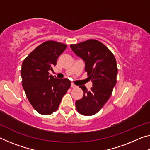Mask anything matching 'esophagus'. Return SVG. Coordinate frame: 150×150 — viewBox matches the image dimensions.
I'll return each mask as SVG.
<instances>
[{
	"mask_svg": "<svg viewBox=\"0 0 150 150\" xmlns=\"http://www.w3.org/2000/svg\"><path fill=\"white\" fill-rule=\"evenodd\" d=\"M71 87L72 88H76V87H77V86L73 84V83H71Z\"/></svg>",
	"mask_w": 150,
	"mask_h": 150,
	"instance_id": "obj_1",
	"label": "esophagus"
}]
</instances>
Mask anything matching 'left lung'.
I'll return each instance as SVG.
<instances>
[{
    "instance_id": "obj_1",
    "label": "left lung",
    "mask_w": 150,
    "mask_h": 150,
    "mask_svg": "<svg viewBox=\"0 0 150 150\" xmlns=\"http://www.w3.org/2000/svg\"><path fill=\"white\" fill-rule=\"evenodd\" d=\"M70 47L85 62V70L93 83L90 91L85 85L79 86L84 95L75 102L76 108L82 115H95L107 102L116 84V59L107 47L96 40L71 44Z\"/></svg>"
}]
</instances>
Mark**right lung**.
Instances as JSON below:
<instances>
[{
  "label": "right lung",
  "mask_w": 150,
  "mask_h": 150,
  "mask_svg": "<svg viewBox=\"0 0 150 150\" xmlns=\"http://www.w3.org/2000/svg\"><path fill=\"white\" fill-rule=\"evenodd\" d=\"M66 47L57 42H45L22 63V87L33 108L41 115H51L56 111L71 86L69 79H57L49 73Z\"/></svg>",
  "instance_id": "obj_1"
}]
</instances>
